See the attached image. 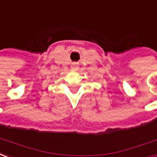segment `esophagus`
I'll list each match as a JSON object with an SVG mask.
<instances>
[{
    "mask_svg": "<svg viewBox=\"0 0 157 157\" xmlns=\"http://www.w3.org/2000/svg\"><path fill=\"white\" fill-rule=\"evenodd\" d=\"M72 68H73V69H77V68H78L77 64H76V63H73V64H72Z\"/></svg>",
    "mask_w": 157,
    "mask_h": 157,
    "instance_id": "obj_1",
    "label": "esophagus"
}]
</instances>
